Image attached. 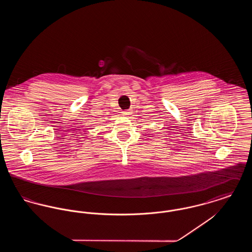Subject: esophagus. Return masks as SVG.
Here are the masks:
<instances>
[{
	"label": "esophagus",
	"mask_w": 252,
	"mask_h": 252,
	"mask_svg": "<svg viewBox=\"0 0 252 252\" xmlns=\"http://www.w3.org/2000/svg\"><path fill=\"white\" fill-rule=\"evenodd\" d=\"M122 114H123L124 116H128V115H130V111H129L128 109H126V110L122 111Z\"/></svg>",
	"instance_id": "esophagus-1"
}]
</instances>
